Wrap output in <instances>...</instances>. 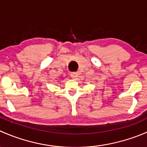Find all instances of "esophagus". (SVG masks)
Here are the masks:
<instances>
[{
  "label": "esophagus",
  "mask_w": 147,
  "mask_h": 147,
  "mask_svg": "<svg viewBox=\"0 0 147 147\" xmlns=\"http://www.w3.org/2000/svg\"><path fill=\"white\" fill-rule=\"evenodd\" d=\"M78 75H79V74H78V72H71V74H70V76L72 79H77V78L78 77Z\"/></svg>",
  "instance_id": "1"
}]
</instances>
